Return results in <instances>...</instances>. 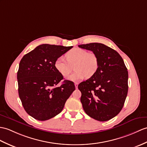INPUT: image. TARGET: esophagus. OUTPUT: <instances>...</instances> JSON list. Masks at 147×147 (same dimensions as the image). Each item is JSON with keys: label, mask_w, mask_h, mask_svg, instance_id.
<instances>
[{"label": "esophagus", "mask_w": 147, "mask_h": 147, "mask_svg": "<svg viewBox=\"0 0 147 147\" xmlns=\"http://www.w3.org/2000/svg\"><path fill=\"white\" fill-rule=\"evenodd\" d=\"M74 85H75V88H76V89H77V88H78V83H74Z\"/></svg>", "instance_id": "obj_1"}]
</instances>
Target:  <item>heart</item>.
I'll return each instance as SVG.
<instances>
[{
	"instance_id": "b5f03b06",
	"label": "heart",
	"mask_w": 147,
	"mask_h": 147,
	"mask_svg": "<svg viewBox=\"0 0 147 147\" xmlns=\"http://www.w3.org/2000/svg\"><path fill=\"white\" fill-rule=\"evenodd\" d=\"M67 61L63 57L57 58L54 63L56 69L63 76L67 77L74 67L76 72L68 78L73 81H81L86 76L90 78L96 73L99 65L98 58L93 52H87L81 48H73L65 54Z\"/></svg>"
}]
</instances>
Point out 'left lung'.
<instances>
[{"instance_id": "left-lung-1", "label": "left lung", "mask_w": 147, "mask_h": 147, "mask_svg": "<svg viewBox=\"0 0 147 147\" xmlns=\"http://www.w3.org/2000/svg\"><path fill=\"white\" fill-rule=\"evenodd\" d=\"M98 58L96 73L78 85L86 113L100 121L111 120L120 112L128 93V73L122 57L115 50L101 43L81 44Z\"/></svg>"}]
</instances>
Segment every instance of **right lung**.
I'll return each mask as SVG.
<instances>
[{
  "label": "right lung",
  "mask_w": 147,
  "mask_h": 147,
  "mask_svg": "<svg viewBox=\"0 0 147 147\" xmlns=\"http://www.w3.org/2000/svg\"><path fill=\"white\" fill-rule=\"evenodd\" d=\"M41 44L23 56L18 71L19 98L26 111L36 120L45 121L61 112L75 90L73 81L64 80L56 69V60L72 48Z\"/></svg>",
  "instance_id": "obj_1"
}]
</instances>
